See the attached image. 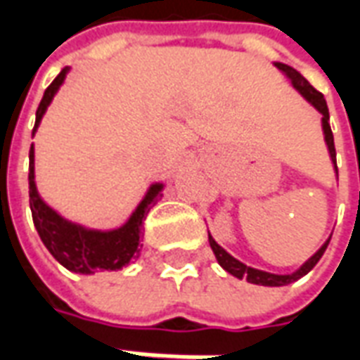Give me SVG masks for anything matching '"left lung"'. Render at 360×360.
Returning <instances> with one entry per match:
<instances>
[{"label": "left lung", "instance_id": "obj_1", "mask_svg": "<svg viewBox=\"0 0 360 360\" xmlns=\"http://www.w3.org/2000/svg\"><path fill=\"white\" fill-rule=\"evenodd\" d=\"M274 65L278 67L281 75H285V79H289L291 82V86H293L299 94L307 100V102L314 108V110L322 115V133H324V142L326 146H328V154H330V160H332L333 164V172L338 173V165H335V146H333V134L332 129H330V111H328V105H326L324 96L320 94L318 90H314L310 86V82L302 77L297 69L293 67L285 65V63H279V61H274ZM332 239V235L326 239V243L320 247V249L312 255V257L307 260V262H302L299 268L295 271H289V274H271V271H264V270H258V268H252V266L243 264L241 260H237L235 257H231L229 252H227L224 247H219L218 243L214 241V237L208 233V243H210L212 250H214V255H216V260H218V264L227 271V274H231L233 278L243 279L247 278L249 283H255V285H266V287H281V285H289V283H293L297 279H301L302 276H307L314 266L318 264V260L322 258L324 255V250L328 249V243Z\"/></svg>", "mask_w": 360, "mask_h": 360}]
</instances>
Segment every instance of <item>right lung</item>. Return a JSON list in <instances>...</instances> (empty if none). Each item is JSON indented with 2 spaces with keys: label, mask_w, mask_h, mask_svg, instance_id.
<instances>
[{
  "label": "right lung",
  "mask_w": 360,
  "mask_h": 360,
  "mask_svg": "<svg viewBox=\"0 0 360 360\" xmlns=\"http://www.w3.org/2000/svg\"><path fill=\"white\" fill-rule=\"evenodd\" d=\"M69 71L71 67H65L44 92L42 102L36 110L32 136L42 123V117L46 115V110L50 108L53 96L58 94L61 84L65 82ZM28 160H30L28 195H30V210H32L34 227L46 245V249L50 250L51 257L56 258L59 264L65 266L67 270L75 274L90 276L102 270H121L123 266L131 264V260L141 255L142 224L150 208L164 196V183H152L146 188L142 200L123 226L115 229H92V227L63 218L40 196L34 175V144H30Z\"/></svg>",
  "instance_id": "obj_1"
}]
</instances>
